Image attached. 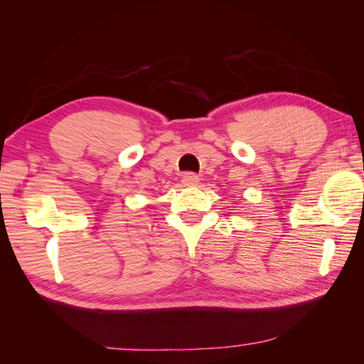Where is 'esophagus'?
Listing matches in <instances>:
<instances>
[{"mask_svg":"<svg viewBox=\"0 0 364 364\" xmlns=\"http://www.w3.org/2000/svg\"><path fill=\"white\" fill-rule=\"evenodd\" d=\"M182 183L186 186H196L197 183H199V176L194 173H185L182 176Z\"/></svg>","mask_w":364,"mask_h":364,"instance_id":"obj_1","label":"esophagus"}]
</instances>
